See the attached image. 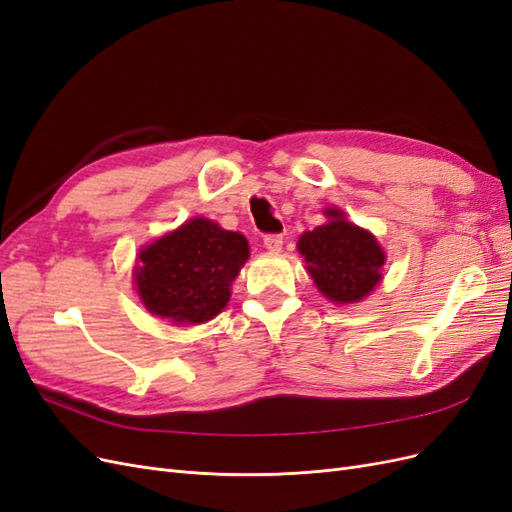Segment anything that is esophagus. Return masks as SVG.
Returning a JSON list of instances; mask_svg holds the SVG:
<instances>
[{"label":"esophagus","mask_w":512,"mask_h":512,"mask_svg":"<svg viewBox=\"0 0 512 512\" xmlns=\"http://www.w3.org/2000/svg\"><path fill=\"white\" fill-rule=\"evenodd\" d=\"M284 245V237L282 235H267L265 237V247L269 252H280Z\"/></svg>","instance_id":"34e87169"}]
</instances>
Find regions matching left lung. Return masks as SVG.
Returning <instances> with one entry per match:
<instances>
[{"label": "left lung", "mask_w": 512, "mask_h": 512, "mask_svg": "<svg viewBox=\"0 0 512 512\" xmlns=\"http://www.w3.org/2000/svg\"><path fill=\"white\" fill-rule=\"evenodd\" d=\"M327 222L299 237V254L316 288L333 303H359L382 280L384 250L369 230L346 220L335 207Z\"/></svg>", "instance_id": "1"}]
</instances>
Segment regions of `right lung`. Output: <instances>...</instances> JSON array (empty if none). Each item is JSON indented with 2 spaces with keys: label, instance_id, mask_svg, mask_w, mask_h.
I'll list each match as a JSON object with an SVG mask.
<instances>
[{
  "label": "right lung",
  "instance_id": "right-lung-1",
  "mask_svg": "<svg viewBox=\"0 0 512 512\" xmlns=\"http://www.w3.org/2000/svg\"><path fill=\"white\" fill-rule=\"evenodd\" d=\"M250 245L241 232L194 218L145 245L136 256L134 284L153 316L173 324H203L230 301Z\"/></svg>",
  "mask_w": 512,
  "mask_h": 512
}]
</instances>
